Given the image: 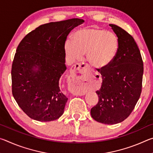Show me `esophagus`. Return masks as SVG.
I'll return each instance as SVG.
<instances>
[{
  "mask_svg": "<svg viewBox=\"0 0 153 153\" xmlns=\"http://www.w3.org/2000/svg\"><path fill=\"white\" fill-rule=\"evenodd\" d=\"M88 68H89L88 65H86V63H77L76 65H74L73 67H72V69H71V71H70V77H71V79L74 82V83L77 80V78H76V75H75V74H76V73L83 74L85 70H86V69H88ZM71 91L75 95L82 96V95L85 94V93L78 92L76 90L71 89Z\"/></svg>",
  "mask_w": 153,
  "mask_h": 153,
  "instance_id": "obj_1",
  "label": "esophagus"
}]
</instances>
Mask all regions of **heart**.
I'll return each instance as SVG.
<instances>
[{
    "instance_id": "heart-1",
    "label": "heart",
    "mask_w": 153,
    "mask_h": 153,
    "mask_svg": "<svg viewBox=\"0 0 153 153\" xmlns=\"http://www.w3.org/2000/svg\"><path fill=\"white\" fill-rule=\"evenodd\" d=\"M120 42L115 33L96 27H86L74 33L73 39L67 40L64 51L71 62L82 59L86 53L87 60L93 67L104 69L117 56Z\"/></svg>"
}]
</instances>
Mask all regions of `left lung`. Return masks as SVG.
<instances>
[{
	"label": "left lung",
	"mask_w": 153,
	"mask_h": 153,
	"mask_svg": "<svg viewBox=\"0 0 153 153\" xmlns=\"http://www.w3.org/2000/svg\"><path fill=\"white\" fill-rule=\"evenodd\" d=\"M117 35L120 47L109 66L98 69L102 82L98 104L91 108L92 117L98 122L116 124L130 115L140 97L143 61L132 36L122 28L109 24Z\"/></svg>",
	"instance_id": "obj_1"
}]
</instances>
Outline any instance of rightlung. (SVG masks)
I'll use <instances>...</instances> for the list:
<instances>
[{
	"label": "right lung",
	"mask_w": 153,
	"mask_h": 153,
	"mask_svg": "<svg viewBox=\"0 0 153 153\" xmlns=\"http://www.w3.org/2000/svg\"><path fill=\"white\" fill-rule=\"evenodd\" d=\"M84 22L74 18L36 28L17 46L12 65V92L33 120L51 121L63 115L68 100L59 79L67 69L64 45L69 32Z\"/></svg>",
	"instance_id": "1"
}]
</instances>
